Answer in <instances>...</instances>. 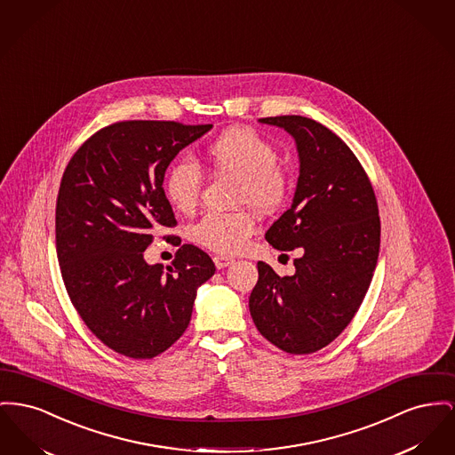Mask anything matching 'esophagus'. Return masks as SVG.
<instances>
[{"label": "esophagus", "mask_w": 455, "mask_h": 455, "mask_svg": "<svg viewBox=\"0 0 455 455\" xmlns=\"http://www.w3.org/2000/svg\"><path fill=\"white\" fill-rule=\"evenodd\" d=\"M214 267L218 269H223V267H230L234 263L232 258H227V256H214Z\"/></svg>", "instance_id": "34e87169"}]
</instances>
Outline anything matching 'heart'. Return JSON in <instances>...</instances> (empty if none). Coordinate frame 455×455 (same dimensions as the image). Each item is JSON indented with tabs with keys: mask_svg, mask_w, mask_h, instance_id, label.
I'll return each instance as SVG.
<instances>
[{
	"mask_svg": "<svg viewBox=\"0 0 455 455\" xmlns=\"http://www.w3.org/2000/svg\"><path fill=\"white\" fill-rule=\"evenodd\" d=\"M206 163L218 175L237 179L235 203L261 213L278 210L287 196V177L278 164L276 148L252 129H230L206 149ZM203 188V173L196 163L173 161L164 175V194L182 213L196 208ZM256 232L247 212L208 213L192 227L199 245L221 256L241 254Z\"/></svg>",
	"mask_w": 455,
	"mask_h": 455,
	"instance_id": "obj_1",
	"label": "heart"
}]
</instances>
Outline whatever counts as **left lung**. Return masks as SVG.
<instances>
[{"instance_id":"8db88e82","label":"left lung","mask_w":455,"mask_h":455,"mask_svg":"<svg viewBox=\"0 0 455 455\" xmlns=\"http://www.w3.org/2000/svg\"><path fill=\"white\" fill-rule=\"evenodd\" d=\"M294 137L299 179L291 208L269 228L278 251L300 247L295 273L278 276L258 263L249 311L259 333L289 354L333 342L370 289L379 252V216L371 182L347 144L316 120L261 118Z\"/></svg>"}]
</instances>
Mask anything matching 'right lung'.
<instances>
[{
	"label": "right lung",
	"mask_w": 455,
	"mask_h": 455,
	"mask_svg": "<svg viewBox=\"0 0 455 455\" xmlns=\"http://www.w3.org/2000/svg\"><path fill=\"white\" fill-rule=\"evenodd\" d=\"M213 125L118 122L89 137L68 161L56 199V254L70 300L115 352L151 359L188 326L212 258L184 243L173 267L148 265L161 227H175L164 196L168 164Z\"/></svg>",
	"instance_id": "add662e5"
}]
</instances>
